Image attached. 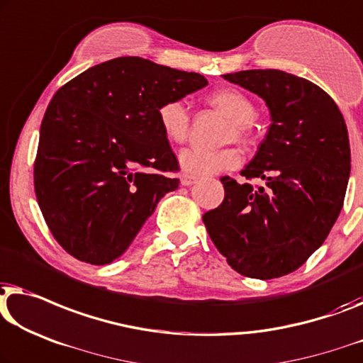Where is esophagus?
I'll return each mask as SVG.
<instances>
[{"label": "esophagus", "instance_id": "obj_1", "mask_svg": "<svg viewBox=\"0 0 363 363\" xmlns=\"http://www.w3.org/2000/svg\"><path fill=\"white\" fill-rule=\"evenodd\" d=\"M194 182H196V178L188 177V175H182V185L183 186H190V185H193Z\"/></svg>", "mask_w": 363, "mask_h": 363}]
</instances>
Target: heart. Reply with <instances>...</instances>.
Wrapping results in <instances>:
<instances>
[{"mask_svg": "<svg viewBox=\"0 0 363 363\" xmlns=\"http://www.w3.org/2000/svg\"><path fill=\"white\" fill-rule=\"evenodd\" d=\"M208 101L233 121L234 129L230 130V139H244L249 124H252L257 116L254 101L238 88H219L209 94ZM157 121H159L162 134L169 143H185L188 130H190V113L182 101L172 99L160 104L157 109ZM178 162L185 175L199 178L238 169L242 162V155L235 149H185L180 152Z\"/></svg>", "mask_w": 363, "mask_h": 363, "instance_id": "heart-1", "label": "heart"}]
</instances>
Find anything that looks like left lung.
Instances as JSON below:
<instances>
[{
	"mask_svg": "<svg viewBox=\"0 0 363 363\" xmlns=\"http://www.w3.org/2000/svg\"><path fill=\"white\" fill-rule=\"evenodd\" d=\"M224 78L269 106V133L240 172L265 186L223 177L224 201L203 223L235 272L270 280L299 269L333 229L350 175L347 125L334 99L306 78L273 68Z\"/></svg>",
	"mask_w": 363,
	"mask_h": 363,
	"instance_id": "left-lung-1",
	"label": "left lung"
}]
</instances>
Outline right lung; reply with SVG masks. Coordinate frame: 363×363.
Instances as JSON below:
<instances>
[{
	"label": "right lung",
	"instance_id": "right-lung-1",
	"mask_svg": "<svg viewBox=\"0 0 363 363\" xmlns=\"http://www.w3.org/2000/svg\"><path fill=\"white\" fill-rule=\"evenodd\" d=\"M208 80L140 57L88 68L54 94L40 124L34 190L52 235L91 265L125 252L157 203L175 191L178 160L157 109Z\"/></svg>",
	"mask_w": 363,
	"mask_h": 363
}]
</instances>
